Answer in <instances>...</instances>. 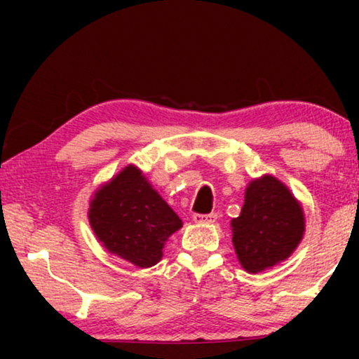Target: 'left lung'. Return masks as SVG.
Returning <instances> with one entry per match:
<instances>
[{
	"label": "left lung",
	"mask_w": 359,
	"mask_h": 359,
	"mask_svg": "<svg viewBox=\"0 0 359 359\" xmlns=\"http://www.w3.org/2000/svg\"><path fill=\"white\" fill-rule=\"evenodd\" d=\"M88 216L102 246L140 269L156 265L165 241L182 228V219L135 165L94 192Z\"/></svg>",
	"instance_id": "obj_1"
}]
</instances>
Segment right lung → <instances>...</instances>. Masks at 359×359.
Returning a JSON list of instances; mask_svg holds the SVG:
<instances>
[{
	"instance_id": "obj_1",
	"label": "right lung",
	"mask_w": 359,
	"mask_h": 359,
	"mask_svg": "<svg viewBox=\"0 0 359 359\" xmlns=\"http://www.w3.org/2000/svg\"><path fill=\"white\" fill-rule=\"evenodd\" d=\"M233 245L250 273L270 269L290 257L302 240L306 219L300 204L271 175L251 180L241 214L231 221Z\"/></svg>"
}]
</instances>
